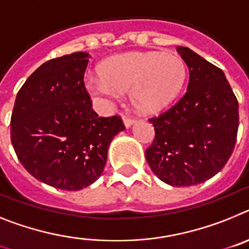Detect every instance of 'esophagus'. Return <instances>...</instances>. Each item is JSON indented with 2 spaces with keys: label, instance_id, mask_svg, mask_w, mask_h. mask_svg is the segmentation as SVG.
I'll return each instance as SVG.
<instances>
[{
  "label": "esophagus",
  "instance_id": "1",
  "mask_svg": "<svg viewBox=\"0 0 249 249\" xmlns=\"http://www.w3.org/2000/svg\"><path fill=\"white\" fill-rule=\"evenodd\" d=\"M123 123H124L125 127H130L134 124V119L126 118V116H123Z\"/></svg>",
  "mask_w": 249,
  "mask_h": 249
}]
</instances>
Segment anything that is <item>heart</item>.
<instances>
[{"label": "heart", "instance_id": "b5f03b06", "mask_svg": "<svg viewBox=\"0 0 249 249\" xmlns=\"http://www.w3.org/2000/svg\"><path fill=\"white\" fill-rule=\"evenodd\" d=\"M100 76L88 81L95 98L111 101L130 91L134 109L150 115L176 100L187 79V66L177 53L135 51L107 59L100 66Z\"/></svg>", "mask_w": 249, "mask_h": 249}]
</instances>
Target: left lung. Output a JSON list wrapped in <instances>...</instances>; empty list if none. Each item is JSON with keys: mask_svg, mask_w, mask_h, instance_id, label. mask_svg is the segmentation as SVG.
Segmentation results:
<instances>
[{"mask_svg": "<svg viewBox=\"0 0 249 249\" xmlns=\"http://www.w3.org/2000/svg\"><path fill=\"white\" fill-rule=\"evenodd\" d=\"M177 51L189 69L187 92L158 118L149 119L155 139L145 158L172 187H190L222 170L238 131V101L220 69L188 47Z\"/></svg>", "mask_w": 249, "mask_h": 249, "instance_id": "obj_1", "label": "left lung"}]
</instances>
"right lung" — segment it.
<instances>
[{
	"mask_svg": "<svg viewBox=\"0 0 249 249\" xmlns=\"http://www.w3.org/2000/svg\"><path fill=\"white\" fill-rule=\"evenodd\" d=\"M88 53L42 64L26 80L11 116V142L32 177L62 190H80L103 174L107 149L125 129L119 116L92 110L84 85Z\"/></svg>",
	"mask_w": 249,
	"mask_h": 249,
	"instance_id": "obj_1",
	"label": "right lung"
}]
</instances>
